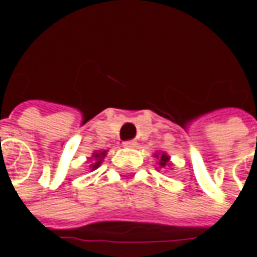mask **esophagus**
Segmentation results:
<instances>
[{
	"label": "esophagus",
	"mask_w": 257,
	"mask_h": 257,
	"mask_svg": "<svg viewBox=\"0 0 257 257\" xmlns=\"http://www.w3.org/2000/svg\"><path fill=\"white\" fill-rule=\"evenodd\" d=\"M123 146L126 147V149H135V147H138V142L136 140H128V142H125Z\"/></svg>",
	"instance_id": "esophagus-1"
}]
</instances>
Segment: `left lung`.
I'll use <instances>...</instances> for the list:
<instances>
[{"mask_svg": "<svg viewBox=\"0 0 257 257\" xmlns=\"http://www.w3.org/2000/svg\"><path fill=\"white\" fill-rule=\"evenodd\" d=\"M157 160V165L160 167V169H167V167H171V157L168 156L165 151H158L154 154Z\"/></svg>", "mask_w": 257, "mask_h": 257, "instance_id": "obj_1", "label": "left lung"}]
</instances>
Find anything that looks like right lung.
Listing matches in <instances>:
<instances>
[{
    "label": "right lung",
    "mask_w": 257,
    "mask_h": 257,
    "mask_svg": "<svg viewBox=\"0 0 257 257\" xmlns=\"http://www.w3.org/2000/svg\"><path fill=\"white\" fill-rule=\"evenodd\" d=\"M107 156V150H95L92 153V157L88 158V161H89V168L90 171H95L97 168L100 167L101 162L104 160V157Z\"/></svg>",
    "instance_id": "add662e5"
}]
</instances>
